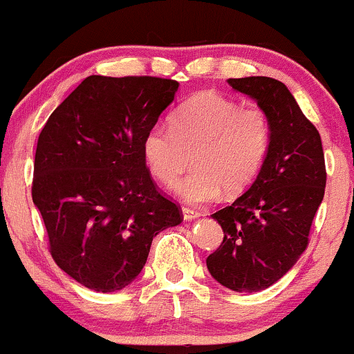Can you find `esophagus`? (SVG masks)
<instances>
[{"mask_svg": "<svg viewBox=\"0 0 354 354\" xmlns=\"http://www.w3.org/2000/svg\"><path fill=\"white\" fill-rule=\"evenodd\" d=\"M182 216H184V221H194V219L199 218V212L194 211V209H189V207H184L182 209Z\"/></svg>", "mask_w": 354, "mask_h": 354, "instance_id": "34e87169", "label": "esophagus"}]
</instances>
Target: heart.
<instances>
[{
    "label": "heart",
    "instance_id": "heart-1",
    "mask_svg": "<svg viewBox=\"0 0 354 354\" xmlns=\"http://www.w3.org/2000/svg\"><path fill=\"white\" fill-rule=\"evenodd\" d=\"M170 129L153 127L142 142L150 174L172 184L189 165L196 169L176 182L172 191L192 206L245 191L261 170L270 143V121L260 106H239L214 91L185 101L170 118Z\"/></svg>",
    "mask_w": 354,
    "mask_h": 354
}]
</instances>
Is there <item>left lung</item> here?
Returning <instances> with one entry per match:
<instances>
[{
	"mask_svg": "<svg viewBox=\"0 0 354 354\" xmlns=\"http://www.w3.org/2000/svg\"><path fill=\"white\" fill-rule=\"evenodd\" d=\"M227 82L267 113L270 143L248 191L211 216L224 239L206 265L223 287L252 294L279 282L306 250L324 197V151L319 131L283 82L261 75Z\"/></svg>",
	"mask_w": 354,
	"mask_h": 354,
	"instance_id": "left-lung-1",
	"label": "left lung"
}]
</instances>
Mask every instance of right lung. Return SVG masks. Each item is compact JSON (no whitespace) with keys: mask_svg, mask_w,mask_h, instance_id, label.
I'll return each mask as SVG.
<instances>
[{"mask_svg":"<svg viewBox=\"0 0 354 354\" xmlns=\"http://www.w3.org/2000/svg\"><path fill=\"white\" fill-rule=\"evenodd\" d=\"M177 89L172 79L89 75L40 131L33 204L55 263L91 290L108 294L130 285L153 238L182 223L142 153L143 136Z\"/></svg>","mask_w":354,"mask_h":354,"instance_id":"right-lung-1","label":"right lung"}]
</instances>
